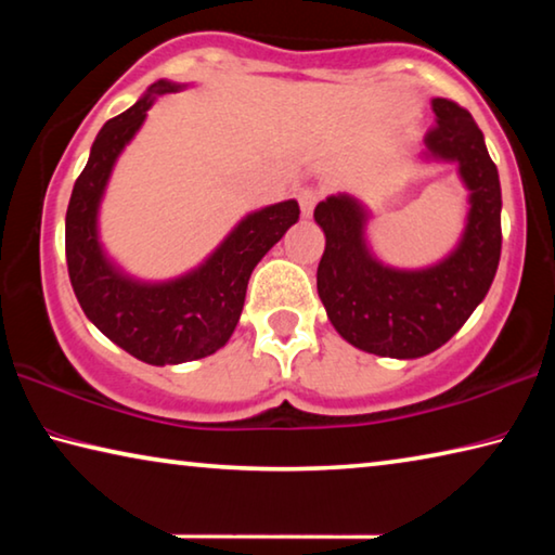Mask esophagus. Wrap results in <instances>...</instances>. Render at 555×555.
I'll return each instance as SVG.
<instances>
[{
	"label": "esophagus",
	"instance_id": "1",
	"mask_svg": "<svg viewBox=\"0 0 555 555\" xmlns=\"http://www.w3.org/2000/svg\"><path fill=\"white\" fill-rule=\"evenodd\" d=\"M321 201V191L318 188H304V191L298 193V203H300V212L306 215V218H311L313 208Z\"/></svg>",
	"mask_w": 555,
	"mask_h": 555
}]
</instances>
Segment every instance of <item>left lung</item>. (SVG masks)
I'll return each mask as SVG.
<instances>
[{
	"mask_svg": "<svg viewBox=\"0 0 555 555\" xmlns=\"http://www.w3.org/2000/svg\"><path fill=\"white\" fill-rule=\"evenodd\" d=\"M428 154L460 164L469 215L460 247L424 271L382 267L364 247V210L350 195L315 205L325 232L318 296L347 343L382 357H424L453 337L490 291L502 255V188L473 115L453 100H434Z\"/></svg>",
	"mask_w": 555,
	"mask_h": 555,
	"instance_id": "8db88e82",
	"label": "left lung"
}]
</instances>
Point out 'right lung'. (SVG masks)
Listing matches in <instances>:
<instances>
[{
    "instance_id": "obj_1",
    "label": "right lung",
    "mask_w": 555,
    "mask_h": 555,
    "mask_svg": "<svg viewBox=\"0 0 555 555\" xmlns=\"http://www.w3.org/2000/svg\"><path fill=\"white\" fill-rule=\"evenodd\" d=\"M178 88L154 82L146 98L100 129L65 212V261L80 308L121 350L162 367L201 360L230 340L251 271L300 215L296 201L247 215L198 271L171 284H137L109 264L98 244L102 191L119 152L142 127L152 95Z\"/></svg>"
}]
</instances>
